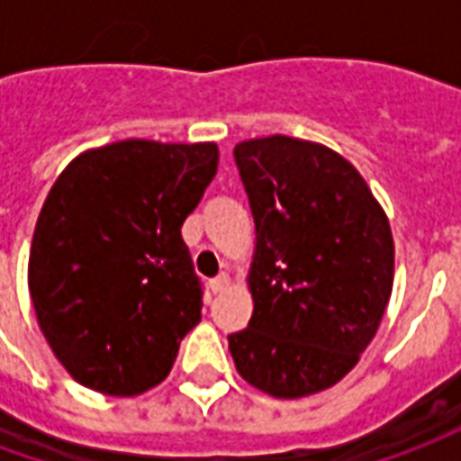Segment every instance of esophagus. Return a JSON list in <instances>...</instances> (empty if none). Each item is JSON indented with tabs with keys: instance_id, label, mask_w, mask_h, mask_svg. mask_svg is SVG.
<instances>
[{
	"instance_id": "obj_1",
	"label": "esophagus",
	"mask_w": 461,
	"mask_h": 461,
	"mask_svg": "<svg viewBox=\"0 0 461 461\" xmlns=\"http://www.w3.org/2000/svg\"><path fill=\"white\" fill-rule=\"evenodd\" d=\"M227 286H230V276H227V274H220V276H214V279L210 281L212 294H221Z\"/></svg>"
}]
</instances>
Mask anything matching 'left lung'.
<instances>
[{
  "label": "left lung",
  "mask_w": 461,
  "mask_h": 461,
  "mask_svg": "<svg viewBox=\"0 0 461 461\" xmlns=\"http://www.w3.org/2000/svg\"><path fill=\"white\" fill-rule=\"evenodd\" d=\"M257 249L254 313L230 336L249 385L284 400L336 385L383 321L395 247L360 172L326 145L289 135L234 145Z\"/></svg>",
  "instance_id": "left-lung-1"
}]
</instances>
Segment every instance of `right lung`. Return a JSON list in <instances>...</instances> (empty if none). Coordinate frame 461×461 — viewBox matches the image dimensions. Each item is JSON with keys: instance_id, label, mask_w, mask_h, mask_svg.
Wrapping results in <instances>:
<instances>
[{"instance_id": "1", "label": "right lung", "mask_w": 461, "mask_h": 461, "mask_svg": "<svg viewBox=\"0 0 461 461\" xmlns=\"http://www.w3.org/2000/svg\"><path fill=\"white\" fill-rule=\"evenodd\" d=\"M214 142L121 140L68 162L36 220L29 294L44 339L81 385L140 395L202 319L182 221L212 177Z\"/></svg>"}]
</instances>
